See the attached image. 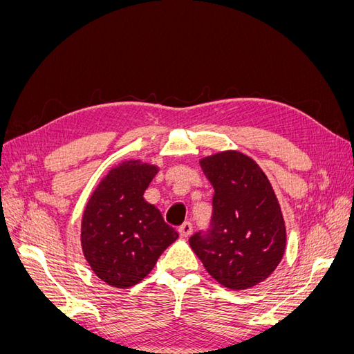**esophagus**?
I'll return each mask as SVG.
<instances>
[{"mask_svg":"<svg viewBox=\"0 0 354 354\" xmlns=\"http://www.w3.org/2000/svg\"><path fill=\"white\" fill-rule=\"evenodd\" d=\"M192 232H194V226H192V223H190V221H185V223L181 224V226L178 227V233H180V236H181V238H187V236H190Z\"/></svg>","mask_w":354,"mask_h":354,"instance_id":"esophagus-1","label":"esophagus"}]
</instances>
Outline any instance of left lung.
Here are the masks:
<instances>
[{
    "label": "left lung",
    "mask_w": 354,
    "mask_h": 354,
    "mask_svg": "<svg viewBox=\"0 0 354 354\" xmlns=\"http://www.w3.org/2000/svg\"><path fill=\"white\" fill-rule=\"evenodd\" d=\"M214 187L212 217L207 232L189 239L207 272L223 286L251 288L281 263L286 230L269 178L255 160L226 151L201 159Z\"/></svg>",
    "instance_id": "1"
}]
</instances>
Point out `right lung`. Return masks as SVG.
<instances>
[{"mask_svg":"<svg viewBox=\"0 0 354 354\" xmlns=\"http://www.w3.org/2000/svg\"><path fill=\"white\" fill-rule=\"evenodd\" d=\"M156 173L155 165L125 160L100 181L85 207L84 257L93 272L115 288L143 281L178 238L159 209L143 198Z\"/></svg>","mask_w":354,"mask_h":354,"instance_id":"obj_1","label":"right lung"}]
</instances>
